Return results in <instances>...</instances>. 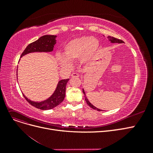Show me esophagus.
Returning <instances> with one entry per match:
<instances>
[{
	"instance_id": "34e87169",
	"label": "esophagus",
	"mask_w": 153,
	"mask_h": 153,
	"mask_svg": "<svg viewBox=\"0 0 153 153\" xmlns=\"http://www.w3.org/2000/svg\"><path fill=\"white\" fill-rule=\"evenodd\" d=\"M79 76V74L77 73H73L71 74V77H78Z\"/></svg>"
}]
</instances>
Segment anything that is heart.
Wrapping results in <instances>:
<instances>
[{
  "label": "heart",
  "mask_w": 153,
  "mask_h": 153,
  "mask_svg": "<svg viewBox=\"0 0 153 153\" xmlns=\"http://www.w3.org/2000/svg\"><path fill=\"white\" fill-rule=\"evenodd\" d=\"M99 48V42L94 38L81 37L69 41L63 48V56L58 55L57 61L63 68H69L70 62L80 59L83 63H88L94 58Z\"/></svg>",
  "instance_id": "heart-1"
}]
</instances>
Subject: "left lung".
I'll return each instance as SVG.
<instances>
[{"label":"left lung","instance_id":"8db88e82","mask_svg":"<svg viewBox=\"0 0 153 153\" xmlns=\"http://www.w3.org/2000/svg\"><path fill=\"white\" fill-rule=\"evenodd\" d=\"M108 38H109V40H110L112 43H124V41H123V40H121V39H117V38H114V37H111V36H109V37H108ZM83 92H84V96H85V101H86L87 103L88 104V105H89V106H90V107H91L92 108H93V109L96 110L100 111V110L99 108H97L96 107H95V106H94V105H92L89 102V100H87V97H86V95H85V92H84V89H83Z\"/></svg>","mask_w":153,"mask_h":153}]
</instances>
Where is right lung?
I'll use <instances>...</instances> for the list:
<instances>
[{
  "instance_id": "right-lung-1",
  "label": "right lung",
  "mask_w": 153,
  "mask_h": 153,
  "mask_svg": "<svg viewBox=\"0 0 153 153\" xmlns=\"http://www.w3.org/2000/svg\"><path fill=\"white\" fill-rule=\"evenodd\" d=\"M56 36L53 35H45L41 37L38 40L30 43L24 52L22 53L21 57L24 55L35 52H52L53 49ZM69 79L61 80L58 83L57 87L54 93L48 100L42 102H34L27 98L24 94L25 99L28 101L32 106L41 110L52 109L59 105L64 99L66 94V87Z\"/></svg>"
}]
</instances>
